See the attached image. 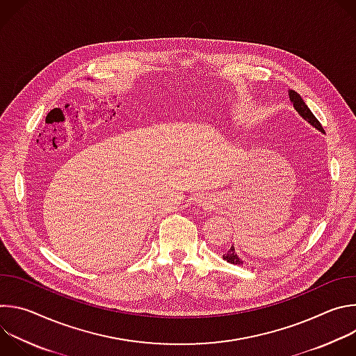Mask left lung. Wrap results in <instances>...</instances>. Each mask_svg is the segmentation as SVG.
Instances as JSON below:
<instances>
[{"label":"left lung","instance_id":"obj_1","mask_svg":"<svg viewBox=\"0 0 356 356\" xmlns=\"http://www.w3.org/2000/svg\"><path fill=\"white\" fill-rule=\"evenodd\" d=\"M289 98H290V101H291V104H293L294 110H296L304 120H306V121H307L310 125H313L314 128H317L320 132H324L321 124H320L318 120L314 117V114L310 111V108L307 107V104L304 103V99L300 97L298 92H296V91H293V90H289ZM222 258H224L228 264H232V265H242V264H243V261H241V258L238 257V253H236L234 245H231V248L224 253Z\"/></svg>","mask_w":356,"mask_h":356}]
</instances>
